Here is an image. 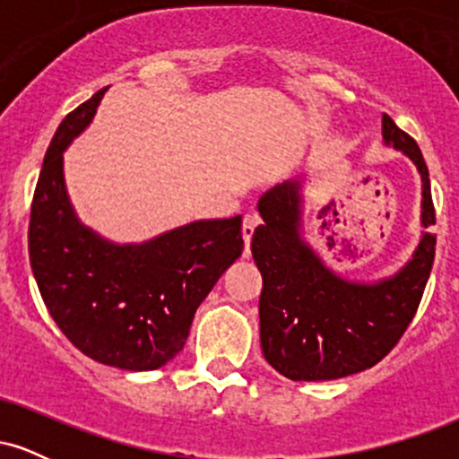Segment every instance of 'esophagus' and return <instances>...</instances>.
<instances>
[{"mask_svg": "<svg viewBox=\"0 0 459 459\" xmlns=\"http://www.w3.org/2000/svg\"><path fill=\"white\" fill-rule=\"evenodd\" d=\"M259 222H261V218H259V213H256V212H247V213L244 215V224H241V233H244L246 247L250 246V239H252V235H255V229H256V226H259Z\"/></svg>", "mask_w": 459, "mask_h": 459, "instance_id": "obj_1", "label": "esophagus"}]
</instances>
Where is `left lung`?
I'll return each instance as SVG.
<instances>
[{"instance_id":"1","label":"left lung","mask_w":459,"mask_h":459,"mask_svg":"<svg viewBox=\"0 0 459 459\" xmlns=\"http://www.w3.org/2000/svg\"><path fill=\"white\" fill-rule=\"evenodd\" d=\"M384 144L402 151L423 183L420 224H436L429 172L419 144L382 114ZM302 181H284L259 200L263 224L252 256L263 276L261 350L293 382L339 380L365 371L397 345L412 321L436 255V235H420L412 259L393 276L356 282L330 270L302 239Z\"/></svg>"}]
</instances>
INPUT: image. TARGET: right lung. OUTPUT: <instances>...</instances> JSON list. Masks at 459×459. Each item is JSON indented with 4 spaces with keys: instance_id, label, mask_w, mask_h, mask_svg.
Listing matches in <instances>:
<instances>
[{
    "instance_id": "1",
    "label": "right lung",
    "mask_w": 459,
    "mask_h": 459,
    "mask_svg": "<svg viewBox=\"0 0 459 459\" xmlns=\"http://www.w3.org/2000/svg\"><path fill=\"white\" fill-rule=\"evenodd\" d=\"M105 91L62 120L45 152L31 200L30 263L47 310L82 354L152 371L183 350L200 302L241 256V215L123 246L79 222L65 186V151L92 123Z\"/></svg>"
}]
</instances>
